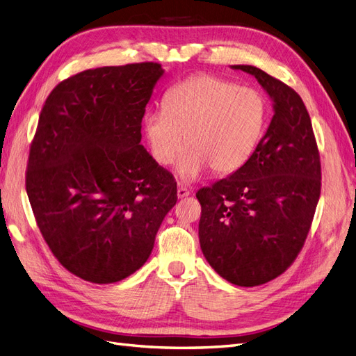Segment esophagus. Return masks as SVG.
<instances>
[{
	"label": "esophagus",
	"mask_w": 356,
	"mask_h": 356,
	"mask_svg": "<svg viewBox=\"0 0 356 356\" xmlns=\"http://www.w3.org/2000/svg\"><path fill=\"white\" fill-rule=\"evenodd\" d=\"M177 195H178L179 199H184V197H187V196L191 195V191H190L188 188H186V187H178Z\"/></svg>",
	"instance_id": "esophagus-1"
}]
</instances>
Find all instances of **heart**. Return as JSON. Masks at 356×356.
Here are the masks:
<instances>
[{"mask_svg":"<svg viewBox=\"0 0 356 356\" xmlns=\"http://www.w3.org/2000/svg\"><path fill=\"white\" fill-rule=\"evenodd\" d=\"M267 118L263 92L213 74H195L166 92L163 111L145 115L144 134L160 166L174 163L187 144L177 170L182 181H193L208 168L229 175L246 165Z\"/></svg>","mask_w":356,"mask_h":356,"instance_id":"heart-1","label":"heart"}]
</instances>
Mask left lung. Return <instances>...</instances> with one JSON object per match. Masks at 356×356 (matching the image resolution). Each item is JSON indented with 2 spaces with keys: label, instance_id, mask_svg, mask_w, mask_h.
<instances>
[{
  "label": "left lung",
  "instance_id": "8db88e82",
  "mask_svg": "<svg viewBox=\"0 0 356 356\" xmlns=\"http://www.w3.org/2000/svg\"><path fill=\"white\" fill-rule=\"evenodd\" d=\"M233 68L254 75L275 115L246 165L196 193L199 241L225 281L257 286L282 275L306 242L321 196V157L300 95L255 67Z\"/></svg>",
  "mask_w": 356,
  "mask_h": 356
}]
</instances>
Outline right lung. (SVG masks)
I'll return each instance as SVG.
<instances>
[{
  "label": "right lung",
  "mask_w": 356,
  "mask_h": 356,
  "mask_svg": "<svg viewBox=\"0 0 356 356\" xmlns=\"http://www.w3.org/2000/svg\"><path fill=\"white\" fill-rule=\"evenodd\" d=\"M161 75L157 62L86 70L60 81L40 113L29 203L51 254L88 282L135 273L178 200L174 177L139 144Z\"/></svg>",
  "instance_id": "obj_1"
}]
</instances>
